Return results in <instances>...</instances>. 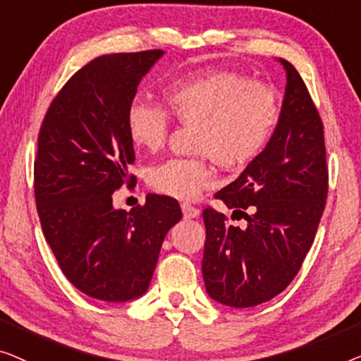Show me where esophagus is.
<instances>
[{"instance_id": "esophagus-1", "label": "esophagus", "mask_w": 361, "mask_h": 361, "mask_svg": "<svg viewBox=\"0 0 361 361\" xmlns=\"http://www.w3.org/2000/svg\"><path fill=\"white\" fill-rule=\"evenodd\" d=\"M181 211H183V216H185V219H195V217L200 216V209L195 206H191L190 202H183Z\"/></svg>"}]
</instances>
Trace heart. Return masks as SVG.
I'll use <instances>...</instances> for the list:
<instances>
[{"instance_id":"1","label":"heart","mask_w":361,"mask_h":361,"mask_svg":"<svg viewBox=\"0 0 361 361\" xmlns=\"http://www.w3.org/2000/svg\"><path fill=\"white\" fill-rule=\"evenodd\" d=\"M164 108L137 99L126 114L129 140L139 149L165 144L170 118L195 126L192 152L200 159H169L152 166V190L192 200L216 180L212 160L224 169H245L267 149L280 121L273 86L231 70L204 68L175 77L161 90Z\"/></svg>"}]
</instances>
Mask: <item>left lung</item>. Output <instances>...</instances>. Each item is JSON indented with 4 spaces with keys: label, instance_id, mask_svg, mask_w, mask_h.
Segmentation results:
<instances>
[{
    "label": "left lung",
    "instance_id": "left-lung-1",
    "mask_svg": "<svg viewBox=\"0 0 361 361\" xmlns=\"http://www.w3.org/2000/svg\"><path fill=\"white\" fill-rule=\"evenodd\" d=\"M280 121L267 149L216 200L245 217L229 226L211 207L202 278L214 301L252 307L286 289L311 248L329 190L324 126L301 75L288 60ZM249 212L247 213L246 211Z\"/></svg>",
    "mask_w": 361,
    "mask_h": 361
}]
</instances>
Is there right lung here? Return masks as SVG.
<instances>
[{"instance_id":"right-lung-1","label":"right lung","mask_w":361,"mask_h":361,"mask_svg":"<svg viewBox=\"0 0 361 361\" xmlns=\"http://www.w3.org/2000/svg\"><path fill=\"white\" fill-rule=\"evenodd\" d=\"M161 55L91 60L59 91L39 132L34 192L44 237L68 281L99 301L126 302L149 289L166 232L183 217L169 196L149 195L129 212L113 206V192L135 181L126 114Z\"/></svg>"}]
</instances>
